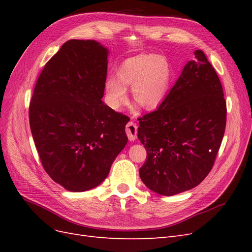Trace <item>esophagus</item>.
Returning a JSON list of instances; mask_svg holds the SVG:
<instances>
[{
  "instance_id": "34e87169",
  "label": "esophagus",
  "mask_w": 252,
  "mask_h": 252,
  "mask_svg": "<svg viewBox=\"0 0 252 252\" xmlns=\"http://www.w3.org/2000/svg\"><path fill=\"white\" fill-rule=\"evenodd\" d=\"M126 134L128 136L129 141H134L138 135V127L133 123V122H128L126 125Z\"/></svg>"
}]
</instances>
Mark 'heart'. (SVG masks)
<instances>
[{
	"instance_id": "obj_1",
	"label": "heart",
	"mask_w": 252,
	"mask_h": 252,
	"mask_svg": "<svg viewBox=\"0 0 252 252\" xmlns=\"http://www.w3.org/2000/svg\"><path fill=\"white\" fill-rule=\"evenodd\" d=\"M119 79L106 82V97L110 107L118 109L127 102V89L132 88L134 102L144 109H156L164 101L170 83V67L161 56L143 55L126 60Z\"/></svg>"
}]
</instances>
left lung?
<instances>
[{
    "label": "left lung",
    "mask_w": 252,
    "mask_h": 252,
    "mask_svg": "<svg viewBox=\"0 0 252 252\" xmlns=\"http://www.w3.org/2000/svg\"><path fill=\"white\" fill-rule=\"evenodd\" d=\"M163 103L138 119L147 151L140 177L150 190L173 195L207 177L226 127V101L215 68L195 50Z\"/></svg>",
    "instance_id": "obj_1"
}]
</instances>
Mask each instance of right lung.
<instances>
[{
  "label": "right lung",
  "instance_id": "1",
  "mask_svg": "<svg viewBox=\"0 0 252 252\" xmlns=\"http://www.w3.org/2000/svg\"><path fill=\"white\" fill-rule=\"evenodd\" d=\"M107 55L95 41H67L45 64L29 104L43 168L69 191L100 185L128 141V117L102 101Z\"/></svg>",
  "mask_w": 252,
  "mask_h": 252
}]
</instances>
